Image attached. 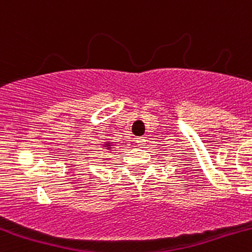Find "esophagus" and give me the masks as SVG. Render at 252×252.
Masks as SVG:
<instances>
[{
    "mask_svg": "<svg viewBox=\"0 0 252 252\" xmlns=\"http://www.w3.org/2000/svg\"><path fill=\"white\" fill-rule=\"evenodd\" d=\"M135 142H136L139 146H142V145H145L146 139L145 137H135Z\"/></svg>",
    "mask_w": 252,
    "mask_h": 252,
    "instance_id": "34e87169",
    "label": "esophagus"
}]
</instances>
